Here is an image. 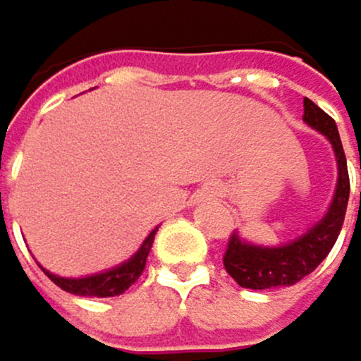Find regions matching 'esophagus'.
Returning a JSON list of instances; mask_svg holds the SVG:
<instances>
[{
	"label": "esophagus",
	"instance_id": "34e87169",
	"mask_svg": "<svg viewBox=\"0 0 361 361\" xmlns=\"http://www.w3.org/2000/svg\"><path fill=\"white\" fill-rule=\"evenodd\" d=\"M210 197H214V195H210Z\"/></svg>",
	"mask_w": 361,
	"mask_h": 361
}]
</instances>
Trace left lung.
I'll use <instances>...</instances> for the list:
<instances>
[{"mask_svg":"<svg viewBox=\"0 0 361 361\" xmlns=\"http://www.w3.org/2000/svg\"><path fill=\"white\" fill-rule=\"evenodd\" d=\"M302 120L311 129L322 133L331 142V147H334L336 162H338V184H336L334 199H331L329 210L324 212L322 219L289 243L259 245L243 239L239 232H234L230 236L224 265L230 276L245 289H276L302 281L307 274H311L326 259V254L336 245L338 234L342 230L350 184H348L346 155L342 149L338 125L334 118L326 116L309 98H305Z\"/></svg>","mask_w":361,"mask_h":361,"instance_id":"left-lung-1","label":"left lung"}]
</instances>
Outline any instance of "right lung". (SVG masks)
I'll return each mask as SVG.
<instances>
[{
	"label": "right lung",
	"mask_w": 361,
	"mask_h": 361,
	"mask_svg": "<svg viewBox=\"0 0 361 361\" xmlns=\"http://www.w3.org/2000/svg\"><path fill=\"white\" fill-rule=\"evenodd\" d=\"M157 228L147 236L142 245L137 247V252L131 256V259L122 261L120 265L98 271V274H90V276H80V279H65V276H56V274L47 271L45 267H41L47 279H50L54 285H59L63 291L76 293V296H90V298H109V296H120L125 293L137 279L140 274L145 271L147 265V256L151 252L153 239H155Z\"/></svg>",
	"instance_id": "1"
}]
</instances>
